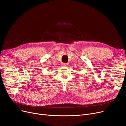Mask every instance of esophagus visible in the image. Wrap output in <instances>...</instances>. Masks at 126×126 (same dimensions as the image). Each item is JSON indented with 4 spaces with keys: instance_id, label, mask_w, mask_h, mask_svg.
I'll return each instance as SVG.
<instances>
[{
    "instance_id": "1",
    "label": "esophagus",
    "mask_w": 126,
    "mask_h": 126,
    "mask_svg": "<svg viewBox=\"0 0 126 126\" xmlns=\"http://www.w3.org/2000/svg\"><path fill=\"white\" fill-rule=\"evenodd\" d=\"M62 65L63 67H66V66H67L68 64L65 63H63L62 64Z\"/></svg>"
}]
</instances>
